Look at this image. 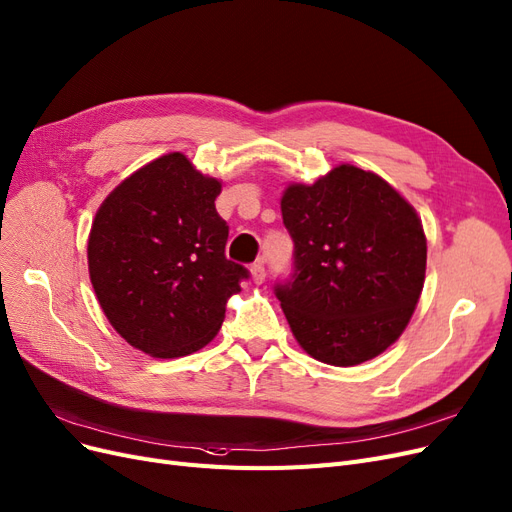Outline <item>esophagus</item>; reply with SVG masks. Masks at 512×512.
Listing matches in <instances>:
<instances>
[{
	"label": "esophagus",
	"instance_id": "1",
	"mask_svg": "<svg viewBox=\"0 0 512 512\" xmlns=\"http://www.w3.org/2000/svg\"><path fill=\"white\" fill-rule=\"evenodd\" d=\"M250 271H252V281H254V284H262L264 277H267V269H264V262L262 260H256L252 264Z\"/></svg>",
	"mask_w": 512,
	"mask_h": 512
}]
</instances>
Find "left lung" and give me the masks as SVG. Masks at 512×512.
Wrapping results in <instances>:
<instances>
[{
	"label": "left lung",
	"instance_id": "obj_1",
	"mask_svg": "<svg viewBox=\"0 0 512 512\" xmlns=\"http://www.w3.org/2000/svg\"><path fill=\"white\" fill-rule=\"evenodd\" d=\"M281 216L294 269L275 296L298 345L332 366L379 356L424 288L428 245L415 209L379 175L339 165L311 186H288Z\"/></svg>",
	"mask_w": 512,
	"mask_h": 512
}]
</instances>
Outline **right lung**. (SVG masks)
Masks as SVG:
<instances>
[{
  "label": "right lung",
  "mask_w": 512,
  "mask_h": 512,
  "mask_svg": "<svg viewBox=\"0 0 512 512\" xmlns=\"http://www.w3.org/2000/svg\"><path fill=\"white\" fill-rule=\"evenodd\" d=\"M222 184L180 152L118 184L88 235V273L114 330L152 358H180L216 337L250 273L224 254Z\"/></svg>",
  "instance_id": "obj_1"
}]
</instances>
